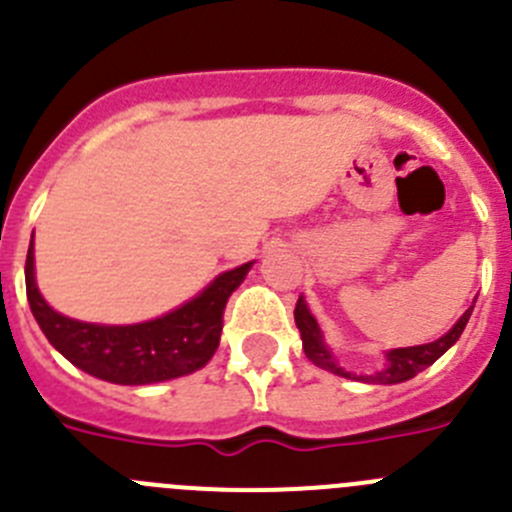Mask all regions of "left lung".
Returning <instances> with one entry per match:
<instances>
[{"label":"left lung","mask_w":512,"mask_h":512,"mask_svg":"<svg viewBox=\"0 0 512 512\" xmlns=\"http://www.w3.org/2000/svg\"><path fill=\"white\" fill-rule=\"evenodd\" d=\"M475 306V301H472ZM472 306L465 309V314L452 324V329L447 334H442L440 339L430 344H417V347H399V349H389L384 352V364L372 374H354L347 372V369L339 364V359L334 357V352L326 347L324 342V334L319 329V321L314 319L311 314L309 304H306L304 296H299L296 301V309H294V319L296 326H299L301 332V342H304V352L316 367L326 369V372L337 374V377H347V379H357V382H367V384H399V382H407V379L417 377L422 369H427L430 364H435L452 344L460 339L462 329H465L467 319L472 314Z\"/></svg>","instance_id":"left-lung-1"}]
</instances>
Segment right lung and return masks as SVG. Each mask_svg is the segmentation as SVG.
Masks as SVG:
<instances>
[{"mask_svg": "<svg viewBox=\"0 0 512 512\" xmlns=\"http://www.w3.org/2000/svg\"><path fill=\"white\" fill-rule=\"evenodd\" d=\"M253 261L218 274L191 301L140 324H92L70 319L45 301L34 279V238L29 241L24 281L27 301L47 342L82 372L125 387L170 382L206 367L221 342L223 309Z\"/></svg>", "mask_w": 512, "mask_h": 512, "instance_id": "right-lung-1", "label": "right lung"}]
</instances>
